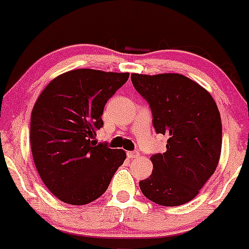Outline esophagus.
<instances>
[{"label": "esophagus", "instance_id": "esophagus-1", "mask_svg": "<svg viewBox=\"0 0 249 249\" xmlns=\"http://www.w3.org/2000/svg\"><path fill=\"white\" fill-rule=\"evenodd\" d=\"M126 154H127V158H129V159H134V158H137L140 155L137 152H127Z\"/></svg>", "mask_w": 249, "mask_h": 249}]
</instances>
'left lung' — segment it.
Returning <instances> with one entry per match:
<instances>
[{
    "label": "left lung",
    "instance_id": "left-lung-1",
    "mask_svg": "<svg viewBox=\"0 0 249 249\" xmlns=\"http://www.w3.org/2000/svg\"><path fill=\"white\" fill-rule=\"evenodd\" d=\"M147 100L158 134L167 136L166 152L150 157L153 172L140 182L143 195L161 206H179L199 194L218 166L222 120L210 92L178 73H131Z\"/></svg>",
    "mask_w": 249,
    "mask_h": 249
}]
</instances>
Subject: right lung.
<instances>
[{
    "label": "right lung",
    "mask_w": 249,
    "mask_h": 249,
    "mask_svg": "<svg viewBox=\"0 0 249 249\" xmlns=\"http://www.w3.org/2000/svg\"><path fill=\"white\" fill-rule=\"evenodd\" d=\"M129 73L79 69L52 80L31 113L30 141L35 166L53 195L70 205L101 196L126 159L123 149L94 142L109 97Z\"/></svg>",
    "instance_id": "obj_1"
}]
</instances>
